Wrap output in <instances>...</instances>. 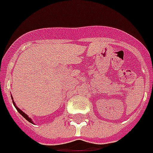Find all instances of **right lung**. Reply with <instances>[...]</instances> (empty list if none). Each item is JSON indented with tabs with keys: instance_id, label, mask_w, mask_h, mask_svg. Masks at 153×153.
<instances>
[{
	"instance_id": "1",
	"label": "right lung",
	"mask_w": 153,
	"mask_h": 153,
	"mask_svg": "<svg viewBox=\"0 0 153 153\" xmlns=\"http://www.w3.org/2000/svg\"><path fill=\"white\" fill-rule=\"evenodd\" d=\"M11 99H12L13 105H15V107H16V109H17V111H18V112H19V113L20 114H21V115H22V116L24 117V118H25V120H28V121H29V122H30V123H33V120H31V118H30V117H29V116H28V115H27L26 114H25V113H24V112H23V111H22V110H21V109H19V108H18V107H17V105H16V103L14 102V100H13V97H12V96H11Z\"/></svg>"
}]
</instances>
